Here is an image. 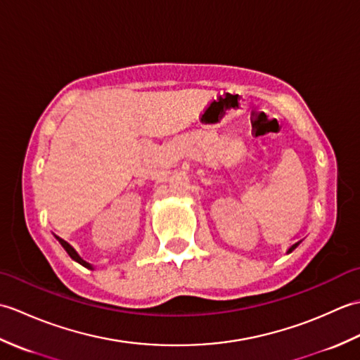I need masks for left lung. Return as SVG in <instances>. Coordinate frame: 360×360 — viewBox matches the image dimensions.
Segmentation results:
<instances>
[{
  "instance_id": "8db88e82",
  "label": "left lung",
  "mask_w": 360,
  "mask_h": 360,
  "mask_svg": "<svg viewBox=\"0 0 360 360\" xmlns=\"http://www.w3.org/2000/svg\"><path fill=\"white\" fill-rule=\"evenodd\" d=\"M298 244H300V241H298V243H295V244H292V246H290V248H289V250H288V252H289V254H290V252H292V250H294V249H295V248L298 246Z\"/></svg>"
}]
</instances>
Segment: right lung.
Segmentation results:
<instances>
[{
    "label": "right lung",
    "mask_w": 360,
    "mask_h": 360,
    "mask_svg": "<svg viewBox=\"0 0 360 360\" xmlns=\"http://www.w3.org/2000/svg\"><path fill=\"white\" fill-rule=\"evenodd\" d=\"M58 241H60V244H62V246H63V249L66 250V254L70 255V257L74 259V262H77V263L82 264L83 267H86V269H94L93 264H89L88 262H85V259H83V258L77 254V252H75V249L71 246V244H68V243L63 241V240H58Z\"/></svg>",
    "instance_id": "obj_1"
}]
</instances>
